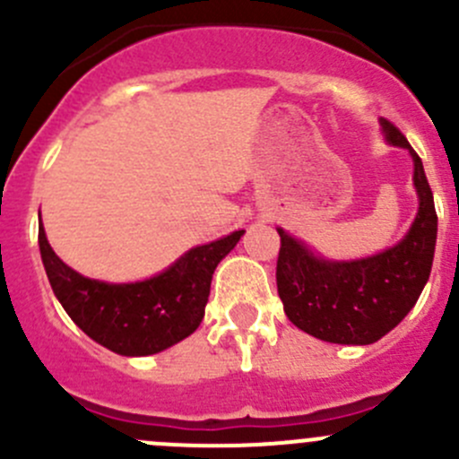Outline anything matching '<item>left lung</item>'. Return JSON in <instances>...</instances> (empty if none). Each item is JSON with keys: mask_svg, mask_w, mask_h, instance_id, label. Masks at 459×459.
<instances>
[{"mask_svg": "<svg viewBox=\"0 0 459 459\" xmlns=\"http://www.w3.org/2000/svg\"><path fill=\"white\" fill-rule=\"evenodd\" d=\"M388 143L413 157V186L420 208L409 233L375 255L326 259L302 239L277 229V293L298 328L331 344H373L397 326L427 286L437 239V215L422 160L388 119H379Z\"/></svg>", "mask_w": 459, "mask_h": 459, "instance_id": "8db88e82", "label": "left lung"}]
</instances>
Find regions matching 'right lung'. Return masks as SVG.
I'll return each mask as SVG.
<instances>
[{"instance_id":"add662e5","label":"right lung","mask_w":459,"mask_h":459,"mask_svg":"<svg viewBox=\"0 0 459 459\" xmlns=\"http://www.w3.org/2000/svg\"><path fill=\"white\" fill-rule=\"evenodd\" d=\"M244 230L191 248L160 275L108 284L73 271L55 255L39 215V253L55 298L97 344L126 358L166 351L195 333L204 319L211 280Z\"/></svg>"}]
</instances>
